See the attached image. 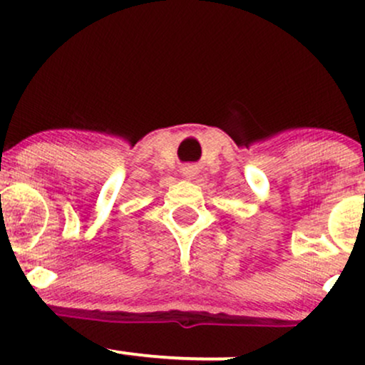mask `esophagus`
Returning <instances> with one entry per match:
<instances>
[{"instance_id": "1", "label": "esophagus", "mask_w": 365, "mask_h": 365, "mask_svg": "<svg viewBox=\"0 0 365 365\" xmlns=\"http://www.w3.org/2000/svg\"><path fill=\"white\" fill-rule=\"evenodd\" d=\"M183 175H185L187 178L194 177V175H195V170H194V168H185V170H183Z\"/></svg>"}]
</instances>
